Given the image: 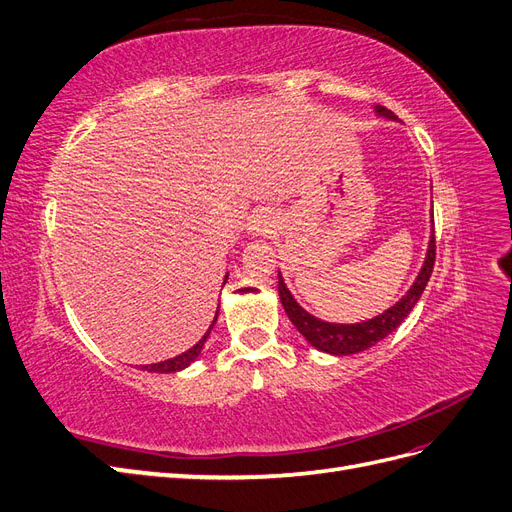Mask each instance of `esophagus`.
Instances as JSON below:
<instances>
[{
	"label": "esophagus",
	"mask_w": 512,
	"mask_h": 512,
	"mask_svg": "<svg viewBox=\"0 0 512 512\" xmlns=\"http://www.w3.org/2000/svg\"><path fill=\"white\" fill-rule=\"evenodd\" d=\"M275 228V215L269 209H258L250 222H247V232L252 237H267L269 232Z\"/></svg>",
	"instance_id": "1"
}]
</instances>
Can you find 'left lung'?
I'll use <instances>...</instances> for the list:
<instances>
[{"label":"left lung","instance_id":"1","mask_svg":"<svg viewBox=\"0 0 512 512\" xmlns=\"http://www.w3.org/2000/svg\"><path fill=\"white\" fill-rule=\"evenodd\" d=\"M374 111L380 117L393 119V121L397 119L391 111H386L384 106H376ZM433 262H436V237H433V218H431V235H429V243H427V254L423 260V267H421V271H418L410 290L395 305L384 309L382 314L369 318V320H363V322H354V324L324 322V320L316 318L314 314H309L307 309H303L297 303V299L292 297V292L284 284V277L280 271H277V280H280L277 282V290H280V301L284 305V312L288 314L290 322L297 327V331L307 339L309 344H312L320 352H327L333 356H348V354H356V352H363L371 346H376L408 318V314L412 312L418 299H421V294L429 282L431 271H433Z\"/></svg>","mask_w":512,"mask_h":512}]
</instances>
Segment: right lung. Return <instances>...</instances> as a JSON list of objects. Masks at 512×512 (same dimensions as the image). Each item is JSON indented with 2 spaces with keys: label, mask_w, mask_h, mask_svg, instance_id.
<instances>
[{
  "label": "right lung",
  "mask_w": 512,
  "mask_h": 512,
  "mask_svg": "<svg viewBox=\"0 0 512 512\" xmlns=\"http://www.w3.org/2000/svg\"><path fill=\"white\" fill-rule=\"evenodd\" d=\"M226 280H228V273L224 275V284H226ZM218 314H220V305H218V312H215V318H213V322L209 324V329H207V333L198 339V342L190 348V350H185V352H181L179 356H175V359H166V361H160V363H151V365H143L141 369L143 371H156V374H175V371H181V369H185V367H190L196 359H198V354H200V350H203V346H205V342H207V337H209V333H211V329H213V324L218 322Z\"/></svg>",
  "instance_id": "obj_1"
}]
</instances>
